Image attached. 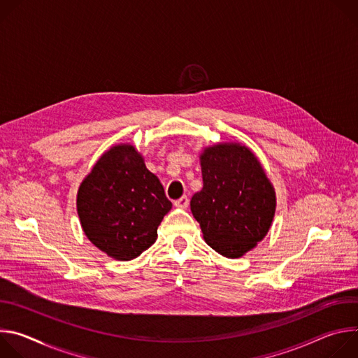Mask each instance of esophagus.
<instances>
[{
    "mask_svg": "<svg viewBox=\"0 0 358 358\" xmlns=\"http://www.w3.org/2000/svg\"><path fill=\"white\" fill-rule=\"evenodd\" d=\"M188 203H189V199H188L187 195H182L181 198H178L177 201H174V206H176L177 208H182V210L188 207Z\"/></svg>",
    "mask_w": 358,
    "mask_h": 358,
    "instance_id": "obj_1",
    "label": "esophagus"
}]
</instances>
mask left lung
I'll list each match as a JSON object with an SVG mask.
<instances>
[{
    "label": "left lung",
    "mask_w": 358,
    "mask_h": 358,
    "mask_svg": "<svg viewBox=\"0 0 358 358\" xmlns=\"http://www.w3.org/2000/svg\"><path fill=\"white\" fill-rule=\"evenodd\" d=\"M199 160L203 187L191 198V213L214 250L241 258L268 234L275 189L259 160L238 143L207 147Z\"/></svg>",
    "instance_id": "obj_1"
}]
</instances>
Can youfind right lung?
<instances>
[{
	"label": "right lung",
	"mask_w": 358,
	"mask_h": 358,
	"mask_svg": "<svg viewBox=\"0 0 358 358\" xmlns=\"http://www.w3.org/2000/svg\"><path fill=\"white\" fill-rule=\"evenodd\" d=\"M78 215L87 239L117 261H131L157 239L173 203L131 144L108 150L82 181Z\"/></svg>",
	"instance_id": "obj_1"
}]
</instances>
